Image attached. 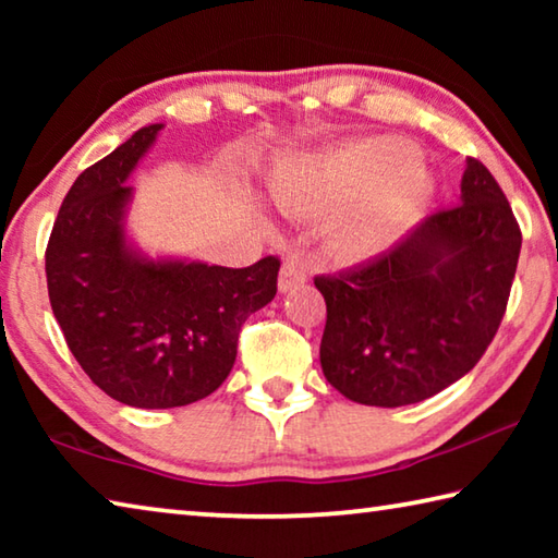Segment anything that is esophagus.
Masks as SVG:
<instances>
[{"label": "esophagus", "mask_w": 558, "mask_h": 558, "mask_svg": "<svg viewBox=\"0 0 558 558\" xmlns=\"http://www.w3.org/2000/svg\"><path fill=\"white\" fill-rule=\"evenodd\" d=\"M307 280V270L300 266L298 260H286L282 263V268H280V280H278V286H280V290L282 292H288V290H292L295 286H302V282Z\"/></svg>", "instance_id": "esophagus-1"}]
</instances>
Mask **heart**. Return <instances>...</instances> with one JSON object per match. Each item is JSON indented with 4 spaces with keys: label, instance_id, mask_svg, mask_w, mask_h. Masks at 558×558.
Returning a JSON list of instances; mask_svg holds the SVG:
<instances>
[{
    "label": "heart",
    "instance_id": "obj_1",
    "mask_svg": "<svg viewBox=\"0 0 558 558\" xmlns=\"http://www.w3.org/2000/svg\"><path fill=\"white\" fill-rule=\"evenodd\" d=\"M405 155L409 147L401 140H359L310 172L280 182L278 202L335 209L356 198L337 223V241L347 251L379 248L418 216L433 192L428 169Z\"/></svg>",
    "mask_w": 558,
    "mask_h": 558
}]
</instances>
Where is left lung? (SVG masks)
<instances>
[{
    "label": "left lung",
    "instance_id": "left-lung-1",
    "mask_svg": "<svg viewBox=\"0 0 558 558\" xmlns=\"http://www.w3.org/2000/svg\"><path fill=\"white\" fill-rule=\"evenodd\" d=\"M522 231L489 169L468 159L460 204L372 260L317 276L327 302L319 364L364 405L418 403L480 362L502 323Z\"/></svg>",
    "mask_w": 558,
    "mask_h": 558
}]
</instances>
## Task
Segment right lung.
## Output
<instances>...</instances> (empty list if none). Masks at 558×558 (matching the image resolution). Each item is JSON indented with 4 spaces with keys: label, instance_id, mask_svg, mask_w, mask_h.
Masks as SVG:
<instances>
[{
    "label": "right lung",
    "instance_id": "add662e5",
    "mask_svg": "<svg viewBox=\"0 0 558 558\" xmlns=\"http://www.w3.org/2000/svg\"><path fill=\"white\" fill-rule=\"evenodd\" d=\"M162 125L137 130L75 179L46 245L56 323L81 369L110 399L174 409L214 393L245 319L278 292L280 258L248 268L147 260L128 248V177Z\"/></svg>",
    "mask_w": 558,
    "mask_h": 558
}]
</instances>
